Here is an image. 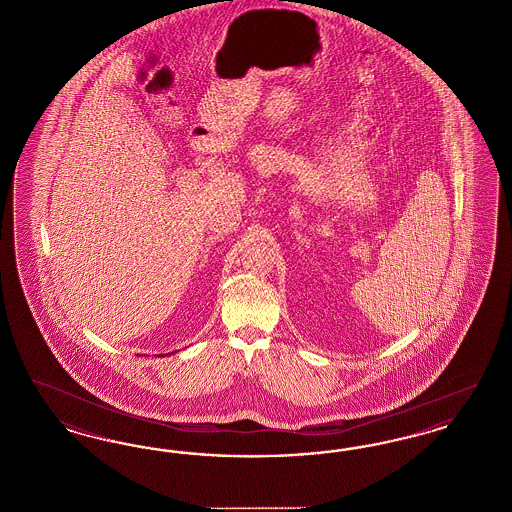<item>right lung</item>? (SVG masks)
<instances>
[{
    "label": "right lung",
    "mask_w": 512,
    "mask_h": 512,
    "mask_svg": "<svg viewBox=\"0 0 512 512\" xmlns=\"http://www.w3.org/2000/svg\"><path fill=\"white\" fill-rule=\"evenodd\" d=\"M169 355H171V353H169Z\"/></svg>",
    "instance_id": "obj_1"
}]
</instances>
